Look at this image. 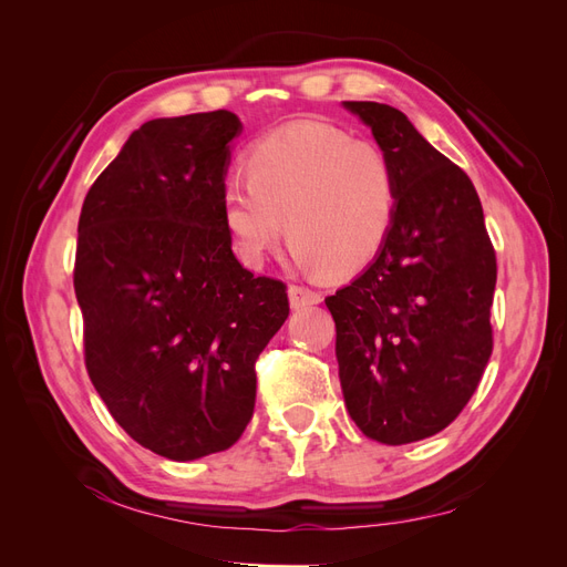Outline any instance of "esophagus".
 I'll return each instance as SVG.
<instances>
[{"label": "esophagus", "mask_w": 567, "mask_h": 567, "mask_svg": "<svg viewBox=\"0 0 567 567\" xmlns=\"http://www.w3.org/2000/svg\"><path fill=\"white\" fill-rule=\"evenodd\" d=\"M288 298H290V307H293V310H305V307H312V305L321 302L319 290H312L307 286H298V284L288 288Z\"/></svg>", "instance_id": "esophagus-1"}]
</instances>
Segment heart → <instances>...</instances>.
<instances>
[{"mask_svg":"<svg viewBox=\"0 0 567 567\" xmlns=\"http://www.w3.org/2000/svg\"><path fill=\"white\" fill-rule=\"evenodd\" d=\"M221 225L246 267H262L281 236L296 262L350 277L385 248L400 208L388 153L346 130L300 120L248 151V175L221 184Z\"/></svg>","mask_w":567,"mask_h":567,"instance_id":"b5f03b06","label":"heart"}]
</instances>
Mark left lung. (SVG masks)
Here are the masks:
<instances>
[{"instance_id":"obj_1","label":"left lung","mask_w":567,"mask_h":567,"mask_svg":"<svg viewBox=\"0 0 567 567\" xmlns=\"http://www.w3.org/2000/svg\"><path fill=\"white\" fill-rule=\"evenodd\" d=\"M398 169L400 208L381 255L326 298L342 398L367 437L406 444L447 427L492 354L496 255L468 175L409 117L342 101Z\"/></svg>"}]
</instances>
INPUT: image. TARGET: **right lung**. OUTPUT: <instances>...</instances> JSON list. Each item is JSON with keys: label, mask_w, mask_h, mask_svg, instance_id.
<instances>
[{"label": "right lung", "mask_w": 567, "mask_h": 567, "mask_svg": "<svg viewBox=\"0 0 567 567\" xmlns=\"http://www.w3.org/2000/svg\"><path fill=\"white\" fill-rule=\"evenodd\" d=\"M231 111L148 120L82 203L75 296L84 364L117 425L173 461L225 452L255 409V362L286 284L231 250L219 194Z\"/></svg>", "instance_id": "obj_1"}]
</instances>
